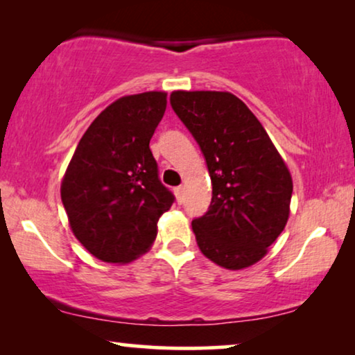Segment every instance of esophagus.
<instances>
[{
  "instance_id": "obj_1",
  "label": "esophagus",
  "mask_w": 355,
  "mask_h": 355,
  "mask_svg": "<svg viewBox=\"0 0 355 355\" xmlns=\"http://www.w3.org/2000/svg\"><path fill=\"white\" fill-rule=\"evenodd\" d=\"M174 192H176V196H178V200L181 202V200H182V193H184V187H182V186H179V187L174 189Z\"/></svg>"
}]
</instances>
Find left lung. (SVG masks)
<instances>
[{
  "label": "left lung",
  "instance_id": "left-lung-1",
  "mask_svg": "<svg viewBox=\"0 0 355 355\" xmlns=\"http://www.w3.org/2000/svg\"><path fill=\"white\" fill-rule=\"evenodd\" d=\"M169 101L211 179L208 211L192 221L202 254L227 270L257 263L288 223V166L260 121L230 92L178 90Z\"/></svg>",
  "mask_w": 355,
  "mask_h": 355
}]
</instances>
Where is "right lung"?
Wrapping results in <instances>:
<instances>
[{"label": "right lung", "instance_id": "right-lung-1", "mask_svg": "<svg viewBox=\"0 0 355 355\" xmlns=\"http://www.w3.org/2000/svg\"><path fill=\"white\" fill-rule=\"evenodd\" d=\"M166 110L164 92L116 100L82 135L61 184L71 230L108 263L145 254L157 223L174 202L163 186L150 139Z\"/></svg>", "mask_w": 355, "mask_h": 355}]
</instances>
